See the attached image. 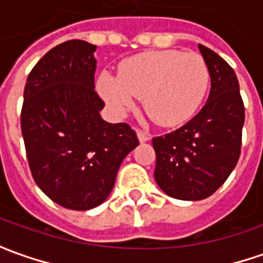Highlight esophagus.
<instances>
[{"label":"esophagus","mask_w":263,"mask_h":263,"mask_svg":"<svg viewBox=\"0 0 263 263\" xmlns=\"http://www.w3.org/2000/svg\"><path fill=\"white\" fill-rule=\"evenodd\" d=\"M137 139L140 142H147L151 139V135L147 132H145V130H137Z\"/></svg>","instance_id":"1"}]
</instances>
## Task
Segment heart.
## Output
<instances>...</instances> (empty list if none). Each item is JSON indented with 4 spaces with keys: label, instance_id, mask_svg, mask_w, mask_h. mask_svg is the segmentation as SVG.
Segmentation results:
<instances>
[{
    "label": "heart",
    "instance_id": "obj_1",
    "mask_svg": "<svg viewBox=\"0 0 263 263\" xmlns=\"http://www.w3.org/2000/svg\"><path fill=\"white\" fill-rule=\"evenodd\" d=\"M209 86V70L199 54L149 51L121 63L118 76L102 73L98 89L108 105L123 114L143 98L149 118L159 126H177L195 116Z\"/></svg>",
    "mask_w": 263,
    "mask_h": 263
}]
</instances>
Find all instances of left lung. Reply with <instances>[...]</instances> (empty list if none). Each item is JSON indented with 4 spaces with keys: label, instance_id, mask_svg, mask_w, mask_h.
<instances>
[{
    "label": "left lung",
    "instance_id": "8db88e82",
    "mask_svg": "<svg viewBox=\"0 0 263 263\" xmlns=\"http://www.w3.org/2000/svg\"><path fill=\"white\" fill-rule=\"evenodd\" d=\"M211 76L205 106L183 127L154 137L155 181L168 196L202 200L215 193L234 170L241 149L245 105L234 70L199 45Z\"/></svg>",
    "mask_w": 263,
    "mask_h": 263
}]
</instances>
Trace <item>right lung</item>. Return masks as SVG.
Wrapping results in <instances>:
<instances>
[{
	"label": "right lung",
	"mask_w": 263,
	"mask_h": 263,
	"mask_svg": "<svg viewBox=\"0 0 263 263\" xmlns=\"http://www.w3.org/2000/svg\"><path fill=\"white\" fill-rule=\"evenodd\" d=\"M96 45L67 41L27 77L22 135L33 180L67 209L87 211L109 196L123 159L139 145L126 123H106L95 92Z\"/></svg>",
	"instance_id": "1"
}]
</instances>
